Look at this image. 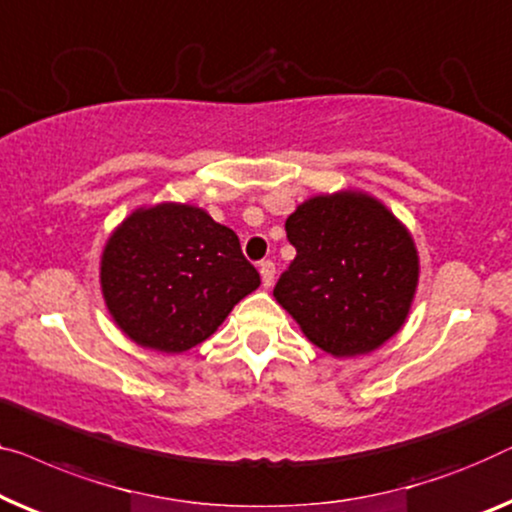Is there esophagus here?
I'll return each instance as SVG.
<instances>
[{"mask_svg": "<svg viewBox=\"0 0 512 512\" xmlns=\"http://www.w3.org/2000/svg\"><path fill=\"white\" fill-rule=\"evenodd\" d=\"M258 270H261L263 286L270 288L274 284V263L272 261H263L261 265H258Z\"/></svg>", "mask_w": 512, "mask_h": 512, "instance_id": "1", "label": "esophagus"}]
</instances>
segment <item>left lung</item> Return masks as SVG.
<instances>
[{
	"label": "left lung",
	"instance_id": "left-lung-1",
	"mask_svg": "<svg viewBox=\"0 0 512 512\" xmlns=\"http://www.w3.org/2000/svg\"><path fill=\"white\" fill-rule=\"evenodd\" d=\"M295 258L274 298L311 344L335 358L372 353L402 328L418 286V251L374 196H314L286 219Z\"/></svg>",
	"mask_w": 512,
	"mask_h": 512
}]
</instances>
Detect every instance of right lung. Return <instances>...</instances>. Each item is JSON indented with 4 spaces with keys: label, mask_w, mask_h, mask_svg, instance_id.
<instances>
[{
    "label": "right lung",
    "mask_w": 512,
    "mask_h": 512,
    "mask_svg": "<svg viewBox=\"0 0 512 512\" xmlns=\"http://www.w3.org/2000/svg\"><path fill=\"white\" fill-rule=\"evenodd\" d=\"M258 284L238 235L194 205L140 207L101 256V291L117 328L161 353L205 342Z\"/></svg>",
    "instance_id": "obj_1"
}]
</instances>
